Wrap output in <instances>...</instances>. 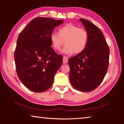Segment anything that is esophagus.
<instances>
[{
    "label": "esophagus",
    "mask_w": 124,
    "mask_h": 124,
    "mask_svg": "<svg viewBox=\"0 0 124 124\" xmlns=\"http://www.w3.org/2000/svg\"><path fill=\"white\" fill-rule=\"evenodd\" d=\"M68 62V58L66 56H63V63H67Z\"/></svg>",
    "instance_id": "34e87169"
}]
</instances>
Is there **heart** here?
<instances>
[{
	"instance_id": "b5f03b06",
	"label": "heart",
	"mask_w": 124,
	"mask_h": 124,
	"mask_svg": "<svg viewBox=\"0 0 124 124\" xmlns=\"http://www.w3.org/2000/svg\"><path fill=\"white\" fill-rule=\"evenodd\" d=\"M50 41L53 47L56 50H59L64 44L65 47L61 52L69 55L79 53L87 46L88 34L84 28H79L72 24H67L59 29V34L53 32L50 36Z\"/></svg>"
}]
</instances>
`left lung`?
I'll return each instance as SVG.
<instances>
[{
    "mask_svg": "<svg viewBox=\"0 0 124 124\" xmlns=\"http://www.w3.org/2000/svg\"><path fill=\"white\" fill-rule=\"evenodd\" d=\"M88 34L85 49L68 60L71 84L78 91L91 92L96 88L107 72L110 50L102 32L97 26L80 18Z\"/></svg>",
    "mask_w": 124,
    "mask_h": 124,
    "instance_id": "obj_1",
    "label": "left lung"
}]
</instances>
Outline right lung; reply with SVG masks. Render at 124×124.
Listing matches in <instances>:
<instances>
[{"mask_svg": "<svg viewBox=\"0 0 124 124\" xmlns=\"http://www.w3.org/2000/svg\"><path fill=\"white\" fill-rule=\"evenodd\" d=\"M63 21L36 17L18 35L14 52L16 72L22 83L32 92L50 88L62 64V56L51 47L50 36Z\"/></svg>", "mask_w": 124, "mask_h": 124, "instance_id": "add662e5", "label": "right lung"}]
</instances>
